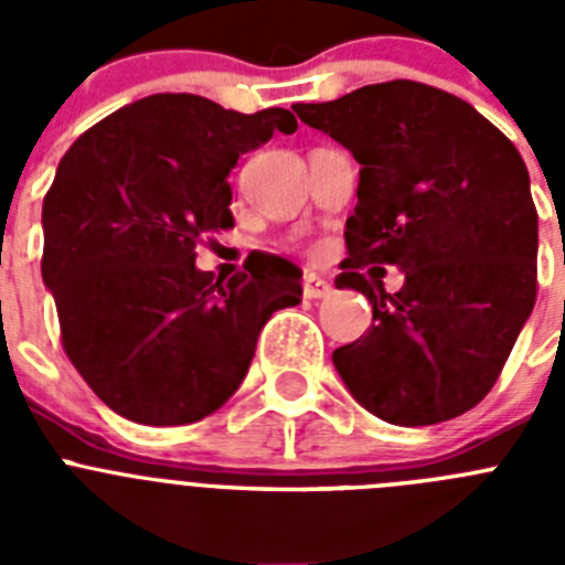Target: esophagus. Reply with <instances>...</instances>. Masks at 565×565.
Segmentation results:
<instances>
[{"label":"esophagus","mask_w":565,"mask_h":565,"mask_svg":"<svg viewBox=\"0 0 565 565\" xmlns=\"http://www.w3.org/2000/svg\"><path fill=\"white\" fill-rule=\"evenodd\" d=\"M331 291H333L331 282L322 277H317V274H306V279H302V294H306V299H322V297H328Z\"/></svg>","instance_id":"1"}]
</instances>
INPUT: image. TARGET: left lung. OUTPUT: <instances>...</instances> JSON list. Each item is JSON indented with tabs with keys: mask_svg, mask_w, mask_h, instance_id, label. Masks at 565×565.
<instances>
[{
	"mask_svg": "<svg viewBox=\"0 0 565 565\" xmlns=\"http://www.w3.org/2000/svg\"><path fill=\"white\" fill-rule=\"evenodd\" d=\"M294 113L362 167L337 288L371 299L376 322L333 351V367L382 422L472 411L535 308L537 212L521 152L472 104L404 78ZM382 265L405 271L396 295L363 274Z\"/></svg>",
	"mask_w": 565,
	"mask_h": 565,
	"instance_id": "1",
	"label": "left lung"
}]
</instances>
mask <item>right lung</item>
Segmentation results:
<instances>
[{
    "label": "right lung",
    "mask_w": 565,
    "mask_h": 565,
    "mask_svg": "<svg viewBox=\"0 0 565 565\" xmlns=\"http://www.w3.org/2000/svg\"><path fill=\"white\" fill-rule=\"evenodd\" d=\"M274 132H297V118L158 93L115 109L58 161L42 279L70 362L118 416L206 418L243 384L271 313L302 302V271L274 254L232 279L194 266V246L234 226L228 172Z\"/></svg>",
    "instance_id": "1"
}]
</instances>
